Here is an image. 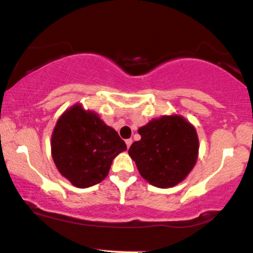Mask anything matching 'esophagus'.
Listing matches in <instances>:
<instances>
[{
    "label": "esophagus",
    "instance_id": "34e87169",
    "mask_svg": "<svg viewBox=\"0 0 253 253\" xmlns=\"http://www.w3.org/2000/svg\"><path fill=\"white\" fill-rule=\"evenodd\" d=\"M132 143H133V140L131 139V138H129V139H126V145H127V148H129V146L132 145Z\"/></svg>",
    "mask_w": 253,
    "mask_h": 253
}]
</instances>
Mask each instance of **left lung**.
<instances>
[{
	"mask_svg": "<svg viewBox=\"0 0 253 253\" xmlns=\"http://www.w3.org/2000/svg\"><path fill=\"white\" fill-rule=\"evenodd\" d=\"M141 139L128 150L140 175L160 188L173 187L192 170L198 158L196 128L180 115L152 119L138 129Z\"/></svg>",
	"mask_w": 253,
	"mask_h": 253,
	"instance_id": "obj_1",
	"label": "left lung"
}]
</instances>
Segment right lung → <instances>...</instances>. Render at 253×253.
Instances as JSON below:
<instances>
[{"label": "right lung", "mask_w": 253, "mask_h": 253, "mask_svg": "<svg viewBox=\"0 0 253 253\" xmlns=\"http://www.w3.org/2000/svg\"><path fill=\"white\" fill-rule=\"evenodd\" d=\"M126 149L118 132L82 104L73 105L60 116L51 135L55 165L61 175L79 188L104 180L114 158Z\"/></svg>", "instance_id": "right-lung-1"}]
</instances>
